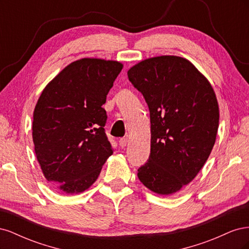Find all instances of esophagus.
<instances>
[{
  "mask_svg": "<svg viewBox=\"0 0 249 249\" xmlns=\"http://www.w3.org/2000/svg\"><path fill=\"white\" fill-rule=\"evenodd\" d=\"M119 145L120 146H122V147H124L126 144H127V142H129V138H120L119 139Z\"/></svg>",
  "mask_w": 249,
  "mask_h": 249,
  "instance_id": "esophagus-1",
  "label": "esophagus"
}]
</instances>
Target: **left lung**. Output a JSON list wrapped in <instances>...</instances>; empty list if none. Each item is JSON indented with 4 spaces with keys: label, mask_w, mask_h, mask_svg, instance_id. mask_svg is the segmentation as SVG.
<instances>
[{
    "label": "left lung",
    "mask_w": 249,
    "mask_h": 249,
    "mask_svg": "<svg viewBox=\"0 0 249 249\" xmlns=\"http://www.w3.org/2000/svg\"><path fill=\"white\" fill-rule=\"evenodd\" d=\"M127 78L143 94L150 116V154L138 178L150 191L170 195L197 176L212 152L219 107L208 79L189 60H142Z\"/></svg>",
    "instance_id": "1"
}]
</instances>
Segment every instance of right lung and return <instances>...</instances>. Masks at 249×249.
<instances>
[{
  "label": "right lung",
  "instance_id": "obj_1",
  "mask_svg": "<svg viewBox=\"0 0 249 249\" xmlns=\"http://www.w3.org/2000/svg\"><path fill=\"white\" fill-rule=\"evenodd\" d=\"M123 66L114 60L82 58L42 90L33 113L34 150L44 178L60 191L87 190L113 154L102 106Z\"/></svg>",
  "mask_w": 249,
  "mask_h": 249
}]
</instances>
